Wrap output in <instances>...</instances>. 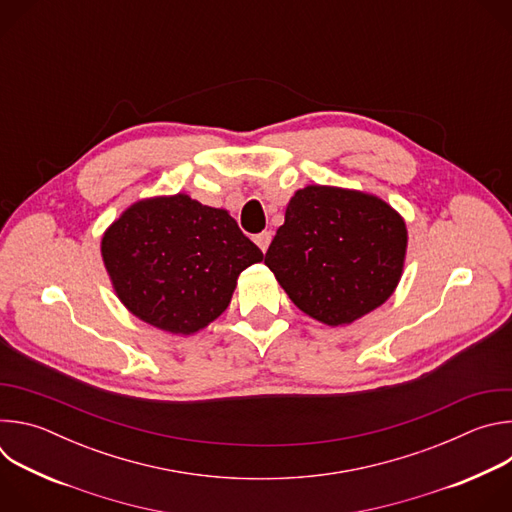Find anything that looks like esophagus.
Masks as SVG:
<instances>
[{"instance_id": "34e87169", "label": "esophagus", "mask_w": 512, "mask_h": 512, "mask_svg": "<svg viewBox=\"0 0 512 512\" xmlns=\"http://www.w3.org/2000/svg\"><path fill=\"white\" fill-rule=\"evenodd\" d=\"M255 243H257L259 249L265 253L267 247H269V243H271V233H269V231H263V233L255 235Z\"/></svg>"}]
</instances>
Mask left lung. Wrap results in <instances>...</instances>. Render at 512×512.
I'll return each instance as SVG.
<instances>
[{
	"mask_svg": "<svg viewBox=\"0 0 512 512\" xmlns=\"http://www.w3.org/2000/svg\"><path fill=\"white\" fill-rule=\"evenodd\" d=\"M405 249L403 218L381 198L306 186L289 200L265 265L302 312L344 326L389 300Z\"/></svg>",
	"mask_w": 512,
	"mask_h": 512,
	"instance_id": "1",
	"label": "left lung"
}]
</instances>
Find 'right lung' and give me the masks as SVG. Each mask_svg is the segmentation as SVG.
Masks as SVG:
<instances>
[{"mask_svg":"<svg viewBox=\"0 0 512 512\" xmlns=\"http://www.w3.org/2000/svg\"><path fill=\"white\" fill-rule=\"evenodd\" d=\"M101 253L125 308L172 334H194L221 316L241 271L263 259L227 210L186 194L129 206Z\"/></svg>","mask_w":512,"mask_h":512,"instance_id":"add662e5","label":"right lung"}]
</instances>
